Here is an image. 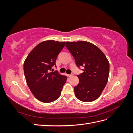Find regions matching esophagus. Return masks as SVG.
Wrapping results in <instances>:
<instances>
[{
	"label": "esophagus",
	"instance_id": "esophagus-1",
	"mask_svg": "<svg viewBox=\"0 0 133 133\" xmlns=\"http://www.w3.org/2000/svg\"><path fill=\"white\" fill-rule=\"evenodd\" d=\"M68 76H69V77H71V76H73V74H70V75H68Z\"/></svg>",
	"mask_w": 133,
	"mask_h": 133
}]
</instances>
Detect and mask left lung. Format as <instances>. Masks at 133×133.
<instances>
[{"label":"left lung","mask_w":133,"mask_h":133,"mask_svg":"<svg viewBox=\"0 0 133 133\" xmlns=\"http://www.w3.org/2000/svg\"><path fill=\"white\" fill-rule=\"evenodd\" d=\"M65 45L74 58L76 66L84 67L83 73L77 76L79 83L74 89L76 97L84 102L97 99L108 80L109 63L106 56L90 42H66Z\"/></svg>","instance_id":"8db88e82"}]
</instances>
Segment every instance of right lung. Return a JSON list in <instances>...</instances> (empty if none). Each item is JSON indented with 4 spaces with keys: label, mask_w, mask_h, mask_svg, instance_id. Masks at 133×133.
<instances>
[{
    "label": "right lung",
    "mask_w": 133,
    "mask_h": 133,
    "mask_svg": "<svg viewBox=\"0 0 133 133\" xmlns=\"http://www.w3.org/2000/svg\"><path fill=\"white\" fill-rule=\"evenodd\" d=\"M65 42L53 40L41 42L27 56L24 63V73L32 94L39 101L50 103L61 95L67 77L58 71H50Z\"/></svg>",
    "instance_id": "right-lung-1"
}]
</instances>
